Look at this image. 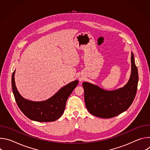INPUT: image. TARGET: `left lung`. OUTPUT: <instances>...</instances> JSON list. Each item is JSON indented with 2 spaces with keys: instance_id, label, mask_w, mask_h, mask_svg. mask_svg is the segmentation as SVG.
Here are the masks:
<instances>
[{
  "instance_id": "left-lung-1",
  "label": "left lung",
  "mask_w": 150,
  "mask_h": 150,
  "mask_svg": "<svg viewBox=\"0 0 150 150\" xmlns=\"http://www.w3.org/2000/svg\"><path fill=\"white\" fill-rule=\"evenodd\" d=\"M138 82V69L134 55L131 52V74L123 87L108 91L88 82L82 83L87 110L93 115L104 119L120 115L132 104L137 93Z\"/></svg>"
}]
</instances>
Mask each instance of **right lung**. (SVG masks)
I'll return each instance as SVG.
<instances>
[{
    "label": "right lung",
    "instance_id": "1",
    "mask_svg": "<svg viewBox=\"0 0 150 150\" xmlns=\"http://www.w3.org/2000/svg\"><path fill=\"white\" fill-rule=\"evenodd\" d=\"M15 70L12 76V91L19 108L28 118L40 122L55 121L64 113L67 101L78 83L75 80L62 87L49 99L33 101L24 98L19 93L15 82Z\"/></svg>",
    "mask_w": 150,
    "mask_h": 150
}]
</instances>
